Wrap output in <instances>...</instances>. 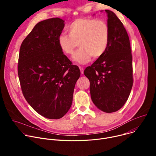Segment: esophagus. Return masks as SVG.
Wrapping results in <instances>:
<instances>
[{"instance_id":"esophagus-1","label":"esophagus","mask_w":156,"mask_h":156,"mask_svg":"<svg viewBox=\"0 0 156 156\" xmlns=\"http://www.w3.org/2000/svg\"><path fill=\"white\" fill-rule=\"evenodd\" d=\"M79 68H80L81 73V74H83V73H84V69L82 67V66H79Z\"/></svg>"}]
</instances>
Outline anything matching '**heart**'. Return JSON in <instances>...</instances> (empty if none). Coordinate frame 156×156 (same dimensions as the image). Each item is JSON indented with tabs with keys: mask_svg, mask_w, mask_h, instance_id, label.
Instances as JSON below:
<instances>
[{
	"mask_svg": "<svg viewBox=\"0 0 156 156\" xmlns=\"http://www.w3.org/2000/svg\"><path fill=\"white\" fill-rule=\"evenodd\" d=\"M66 31L69 35L58 36V46L65 54L72 55L78 43L80 48L74 54L73 60L80 63L87 62L91 57H101L107 49L110 30L104 20L76 18L67 27Z\"/></svg>",
	"mask_w": 156,
	"mask_h": 156,
	"instance_id": "heart-1",
	"label": "heart"
}]
</instances>
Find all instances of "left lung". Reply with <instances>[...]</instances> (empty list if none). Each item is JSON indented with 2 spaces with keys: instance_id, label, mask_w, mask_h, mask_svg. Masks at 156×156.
I'll return each instance as SVG.
<instances>
[{
  "instance_id": "obj_1",
  "label": "left lung",
  "mask_w": 156,
  "mask_h": 156,
  "mask_svg": "<svg viewBox=\"0 0 156 156\" xmlns=\"http://www.w3.org/2000/svg\"><path fill=\"white\" fill-rule=\"evenodd\" d=\"M110 36L107 49L84 71L90 82L94 105L106 113L114 112L126 102L133 86L132 54L128 35L122 21L105 10Z\"/></svg>"
}]
</instances>
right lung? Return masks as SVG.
Masks as SVG:
<instances>
[{"mask_svg": "<svg viewBox=\"0 0 156 156\" xmlns=\"http://www.w3.org/2000/svg\"><path fill=\"white\" fill-rule=\"evenodd\" d=\"M64 22L59 18L39 22L22 42L18 57V75L25 99L49 119L67 113L80 76L78 66L72 64L57 42Z\"/></svg>", "mask_w": 156, "mask_h": 156, "instance_id": "1", "label": "right lung"}]
</instances>
